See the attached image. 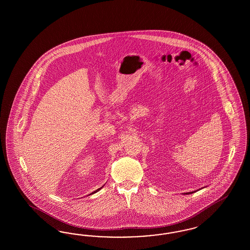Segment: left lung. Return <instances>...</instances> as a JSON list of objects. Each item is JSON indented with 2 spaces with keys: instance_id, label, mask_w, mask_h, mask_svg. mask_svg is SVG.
Here are the masks:
<instances>
[{
  "instance_id": "8db88e82",
  "label": "left lung",
  "mask_w": 250,
  "mask_h": 250,
  "mask_svg": "<svg viewBox=\"0 0 250 250\" xmlns=\"http://www.w3.org/2000/svg\"><path fill=\"white\" fill-rule=\"evenodd\" d=\"M193 192H195V191H190V192H187V193H185V194H190V193H193Z\"/></svg>"
}]
</instances>
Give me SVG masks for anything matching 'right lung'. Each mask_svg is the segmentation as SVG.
<instances>
[{"label": "right lung", "instance_id": "add662e5", "mask_svg": "<svg viewBox=\"0 0 250 250\" xmlns=\"http://www.w3.org/2000/svg\"><path fill=\"white\" fill-rule=\"evenodd\" d=\"M99 189H101V188H100V189H96V190H94V191H93V192H92V193H95V192H97V191H98Z\"/></svg>", "mask_w": 250, "mask_h": 250}]
</instances>
